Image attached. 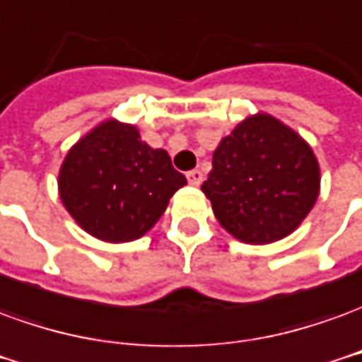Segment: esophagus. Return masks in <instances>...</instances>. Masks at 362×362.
Listing matches in <instances>:
<instances>
[{
	"mask_svg": "<svg viewBox=\"0 0 362 362\" xmlns=\"http://www.w3.org/2000/svg\"><path fill=\"white\" fill-rule=\"evenodd\" d=\"M187 179H189V183H191L193 187H199L202 183V179H204V177H202V171H199V169H193V171H189V173H187Z\"/></svg>",
	"mask_w": 362,
	"mask_h": 362,
	"instance_id": "34e87169",
	"label": "esophagus"
}]
</instances>
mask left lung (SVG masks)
Here are the masks:
<instances>
[{
  "mask_svg": "<svg viewBox=\"0 0 362 362\" xmlns=\"http://www.w3.org/2000/svg\"><path fill=\"white\" fill-rule=\"evenodd\" d=\"M320 181L312 146L283 120L255 112L220 140L201 189L228 234L265 245L302 224L316 204Z\"/></svg>",
  "mask_w": 362,
  "mask_h": 362,
  "instance_id": "left-lung-1",
  "label": "left lung"
}]
</instances>
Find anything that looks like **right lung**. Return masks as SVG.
Here are the masks:
<instances>
[{
  "mask_svg": "<svg viewBox=\"0 0 362 362\" xmlns=\"http://www.w3.org/2000/svg\"><path fill=\"white\" fill-rule=\"evenodd\" d=\"M187 185L165 150H153L134 124L107 119L79 138L58 173V194L81 230L107 243L150 232L169 199Z\"/></svg>",
  "mask_w": 362,
  "mask_h": 362,
  "instance_id": "obj_1",
  "label": "right lung"
}]
</instances>
